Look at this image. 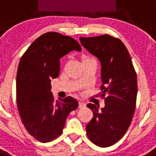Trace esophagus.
I'll return each instance as SVG.
<instances>
[{"label":"esophagus","mask_w":156,"mask_h":156,"mask_svg":"<svg viewBox=\"0 0 156 156\" xmlns=\"http://www.w3.org/2000/svg\"><path fill=\"white\" fill-rule=\"evenodd\" d=\"M85 106H86V105L84 104V103L81 102V101H80L79 102V108H84Z\"/></svg>","instance_id":"34e87169"}]
</instances>
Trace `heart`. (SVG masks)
I'll use <instances>...</instances> for the list:
<instances>
[{"label":"heart","mask_w":156,"mask_h":156,"mask_svg":"<svg viewBox=\"0 0 156 156\" xmlns=\"http://www.w3.org/2000/svg\"><path fill=\"white\" fill-rule=\"evenodd\" d=\"M86 59H90V58H84V59H83V60H86Z\"/></svg>","instance_id":"b5f03b06"}]
</instances>
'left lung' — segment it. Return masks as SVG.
Segmentation results:
<instances>
[{"instance_id":"1","label":"left lung","mask_w":156,"mask_h":156,"mask_svg":"<svg viewBox=\"0 0 156 156\" xmlns=\"http://www.w3.org/2000/svg\"><path fill=\"white\" fill-rule=\"evenodd\" d=\"M81 44L98 58L101 66V96L105 107L89 103L94 116L87 125L88 138L102 148L115 144L132 121L137 94V75L126 46L119 39L105 34L80 38Z\"/></svg>"}]
</instances>
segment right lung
Here are the masks:
<instances>
[{
  "label": "right lung",
  "mask_w": 156,
  "mask_h": 156,
  "mask_svg": "<svg viewBox=\"0 0 156 156\" xmlns=\"http://www.w3.org/2000/svg\"><path fill=\"white\" fill-rule=\"evenodd\" d=\"M72 51H80L73 38L49 32L36 39L22 56L16 77V100L23 125L41 142L62 134L66 118L78 107L72 97L55 101L51 80L60 72V58Z\"/></svg>",
  "instance_id": "1"
}]
</instances>
